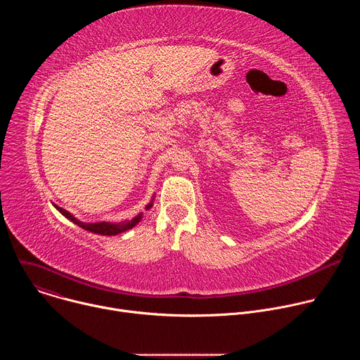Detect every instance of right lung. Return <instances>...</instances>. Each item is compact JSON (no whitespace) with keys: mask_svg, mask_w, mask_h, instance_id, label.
<instances>
[{"mask_svg":"<svg viewBox=\"0 0 360 360\" xmlns=\"http://www.w3.org/2000/svg\"><path fill=\"white\" fill-rule=\"evenodd\" d=\"M152 202L153 199L150 200L149 205H146V210H149L152 207ZM54 207L65 217L68 218L70 221H72L74 224H77L78 226H81L82 229L85 231H89V232H94V233H98V235H107V236H111V235H118V233H122L128 229H132L141 219H142V214L136 215L135 218L132 219H127V221H122L120 224H111V222H94V224H85V222H81L79 219H77L74 215H71L68 211L63 210L61 207H58V205H54Z\"/></svg>","mask_w":360,"mask_h":360,"instance_id":"add662e5","label":"right lung"}]
</instances>
